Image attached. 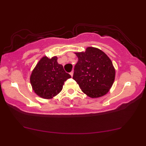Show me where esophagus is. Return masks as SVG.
Here are the masks:
<instances>
[{"mask_svg": "<svg viewBox=\"0 0 146 146\" xmlns=\"http://www.w3.org/2000/svg\"><path fill=\"white\" fill-rule=\"evenodd\" d=\"M70 75H71V76H73V71H71V72L70 73Z\"/></svg>", "mask_w": 146, "mask_h": 146, "instance_id": "esophagus-1", "label": "esophagus"}]
</instances>
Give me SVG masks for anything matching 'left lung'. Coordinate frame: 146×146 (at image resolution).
I'll return each mask as SVG.
<instances>
[{"label": "left lung", "instance_id": "obj_1", "mask_svg": "<svg viewBox=\"0 0 146 146\" xmlns=\"http://www.w3.org/2000/svg\"><path fill=\"white\" fill-rule=\"evenodd\" d=\"M78 60L73 78L84 93L92 98L103 97L114 83L115 69L112 61L101 49L88 47L84 52H75Z\"/></svg>", "mask_w": 146, "mask_h": 146}]
</instances>
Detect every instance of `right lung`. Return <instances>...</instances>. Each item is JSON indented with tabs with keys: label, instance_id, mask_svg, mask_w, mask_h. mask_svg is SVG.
<instances>
[{
	"label": "right lung",
	"instance_id": "1",
	"mask_svg": "<svg viewBox=\"0 0 146 146\" xmlns=\"http://www.w3.org/2000/svg\"><path fill=\"white\" fill-rule=\"evenodd\" d=\"M57 59L56 56L51 58L42 56L30 75L32 90L44 99H51L57 95L62 90L64 82L71 78L62 65L58 63Z\"/></svg>",
	"mask_w": 146,
	"mask_h": 146
}]
</instances>
